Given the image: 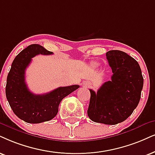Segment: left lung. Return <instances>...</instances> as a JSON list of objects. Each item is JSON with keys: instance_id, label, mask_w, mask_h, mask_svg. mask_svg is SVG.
Masks as SVG:
<instances>
[{"instance_id": "1", "label": "left lung", "mask_w": 155, "mask_h": 155, "mask_svg": "<svg viewBox=\"0 0 155 155\" xmlns=\"http://www.w3.org/2000/svg\"><path fill=\"white\" fill-rule=\"evenodd\" d=\"M112 70L111 80L97 93H91L87 114L97 123L117 124L132 114L141 97L144 79L138 62L125 52L111 50L106 54Z\"/></svg>"}]
</instances>
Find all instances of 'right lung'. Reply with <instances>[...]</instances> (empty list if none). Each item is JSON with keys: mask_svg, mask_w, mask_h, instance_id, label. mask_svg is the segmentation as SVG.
Instances as JSON below:
<instances>
[{"mask_svg": "<svg viewBox=\"0 0 155 155\" xmlns=\"http://www.w3.org/2000/svg\"><path fill=\"white\" fill-rule=\"evenodd\" d=\"M51 55L42 46L32 44L17 55L7 76L5 95L13 112L27 123L38 124L56 117L62 99L77 89L79 85L58 87L44 94H34L25 81V72L36 55Z\"/></svg>", "mask_w": 155, "mask_h": 155, "instance_id": "add662e5", "label": "right lung"}]
</instances>
